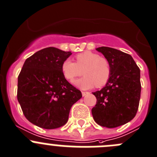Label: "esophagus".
<instances>
[{
  "instance_id": "obj_1",
  "label": "esophagus",
  "mask_w": 157,
  "mask_h": 157,
  "mask_svg": "<svg viewBox=\"0 0 157 157\" xmlns=\"http://www.w3.org/2000/svg\"><path fill=\"white\" fill-rule=\"evenodd\" d=\"M89 94L88 92H85V91H82V96L84 97L86 96V94Z\"/></svg>"
}]
</instances>
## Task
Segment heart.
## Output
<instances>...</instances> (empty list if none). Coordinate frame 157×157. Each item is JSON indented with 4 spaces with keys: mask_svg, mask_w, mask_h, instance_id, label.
Segmentation results:
<instances>
[{
    "mask_svg": "<svg viewBox=\"0 0 157 157\" xmlns=\"http://www.w3.org/2000/svg\"><path fill=\"white\" fill-rule=\"evenodd\" d=\"M64 78L72 83L76 77H80L83 71L84 77L76 80L74 85L82 90H88L94 86L103 87L111 76V67L106 59L101 57L91 51L79 53L76 56V63L67 59L61 65Z\"/></svg>",
    "mask_w": 157,
    "mask_h": 157,
    "instance_id": "obj_1",
    "label": "heart"
}]
</instances>
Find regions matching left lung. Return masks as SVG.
Masks as SVG:
<instances>
[{"mask_svg":"<svg viewBox=\"0 0 157 157\" xmlns=\"http://www.w3.org/2000/svg\"><path fill=\"white\" fill-rule=\"evenodd\" d=\"M108 61L111 76L105 87L94 92L97 104L91 110L95 122L115 128L131 121L138 111L141 94L140 70L132 57L113 48H97Z\"/></svg>","mask_w":157,"mask_h":157,"instance_id":"8db88e82","label":"left lung"}]
</instances>
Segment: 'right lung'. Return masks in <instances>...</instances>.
Segmentation results:
<instances>
[{
	"mask_svg": "<svg viewBox=\"0 0 157 157\" xmlns=\"http://www.w3.org/2000/svg\"><path fill=\"white\" fill-rule=\"evenodd\" d=\"M72 54L54 47L28 58L17 77V101L25 118L46 129L64 125L81 92L63 76L61 65Z\"/></svg>",
	"mask_w": 157,
	"mask_h": 157,
	"instance_id": "right-lung-1",
	"label": "right lung"
}]
</instances>
